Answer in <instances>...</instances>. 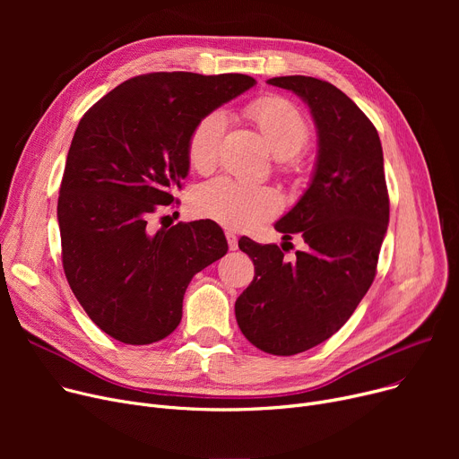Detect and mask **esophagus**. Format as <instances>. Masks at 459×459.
I'll use <instances>...</instances> for the list:
<instances>
[{"mask_svg":"<svg viewBox=\"0 0 459 459\" xmlns=\"http://www.w3.org/2000/svg\"><path fill=\"white\" fill-rule=\"evenodd\" d=\"M227 242H229V249L230 251H236L238 249V236H236V232H232V230H227Z\"/></svg>","mask_w":459,"mask_h":459,"instance_id":"esophagus-1","label":"esophagus"}]
</instances>
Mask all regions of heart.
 <instances>
[{
    "instance_id": "1",
    "label": "heart",
    "mask_w": 459,
    "mask_h": 459,
    "mask_svg": "<svg viewBox=\"0 0 459 459\" xmlns=\"http://www.w3.org/2000/svg\"><path fill=\"white\" fill-rule=\"evenodd\" d=\"M247 117L268 141L281 163H294L308 141V126L299 109L281 96H260L246 108ZM225 132V117L220 111L204 115L187 137V161L199 173H206L217 161V151ZM195 208L201 215L229 229H253L281 208L277 191L268 186L217 177L195 193Z\"/></svg>"
}]
</instances>
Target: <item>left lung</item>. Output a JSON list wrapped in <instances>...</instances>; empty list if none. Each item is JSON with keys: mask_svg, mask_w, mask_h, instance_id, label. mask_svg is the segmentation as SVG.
I'll return each instance as SVG.
<instances>
[{"mask_svg": "<svg viewBox=\"0 0 459 459\" xmlns=\"http://www.w3.org/2000/svg\"><path fill=\"white\" fill-rule=\"evenodd\" d=\"M270 85L296 92L318 134V156L301 199L275 223L282 239L307 247L284 260L279 246L239 238L255 279L236 299L246 339L272 355H296L327 341L353 315L376 277L389 225V195L377 130L334 85L281 76Z\"/></svg>", "mask_w": 459, "mask_h": 459, "instance_id": "obj_1", "label": "left lung"}]
</instances>
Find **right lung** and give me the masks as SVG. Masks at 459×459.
Instances as JSON below:
<instances>
[{"instance_id":"add662e5","label":"right lung","mask_w":459,"mask_h":459,"mask_svg":"<svg viewBox=\"0 0 459 459\" xmlns=\"http://www.w3.org/2000/svg\"><path fill=\"white\" fill-rule=\"evenodd\" d=\"M255 83L152 72L120 83L80 120L57 201L63 268L87 316L115 341L143 346L171 334L193 275L227 253L210 220L156 232L149 220L189 173L193 126Z\"/></svg>"}]
</instances>
